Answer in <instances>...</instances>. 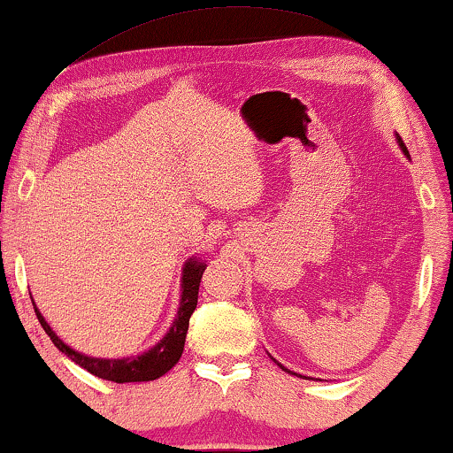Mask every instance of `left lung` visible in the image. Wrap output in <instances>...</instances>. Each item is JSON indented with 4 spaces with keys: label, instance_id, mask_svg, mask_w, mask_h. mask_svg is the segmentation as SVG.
I'll return each mask as SVG.
<instances>
[{
    "label": "left lung",
    "instance_id": "obj_1",
    "mask_svg": "<svg viewBox=\"0 0 453 453\" xmlns=\"http://www.w3.org/2000/svg\"><path fill=\"white\" fill-rule=\"evenodd\" d=\"M396 141H398V145H401V149H403V153H404L406 157H409V150H406V147H404V142H403V139H401V136H398V134H396ZM273 362H275V359H273ZM275 364H278V362H275ZM278 365H280V368H281V370H286V368H284V365H281V364H278ZM286 372H288V373H294V372H290V370H286ZM296 376H298V373H296ZM300 378H303V376H300Z\"/></svg>",
    "mask_w": 453,
    "mask_h": 453
}]
</instances>
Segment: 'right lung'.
<instances>
[{"instance_id": "1", "label": "right lung", "mask_w": 453, "mask_h": 453, "mask_svg": "<svg viewBox=\"0 0 453 453\" xmlns=\"http://www.w3.org/2000/svg\"><path fill=\"white\" fill-rule=\"evenodd\" d=\"M206 270V264L200 259H189L183 265L181 275V303L178 317H175L172 329L167 331V335L163 337L155 347H150L149 351L141 353V356H130L122 359H106V357H91L85 353L75 351L73 347H69L65 341L57 337V333L50 329V325L44 320V317L35 304V312L38 317V323L42 325V329L50 337L52 343L58 351H63L65 356L73 359L75 364H80L83 370L94 373L97 378L110 380V382H149V380L161 378L163 373H167L180 362L183 345H186V335L189 326V317L196 311L198 304V290H200V280L202 273Z\"/></svg>"}]
</instances>
